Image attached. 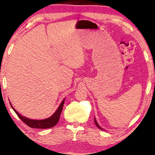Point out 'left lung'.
<instances>
[{
	"label": "left lung",
	"mask_w": 155,
	"mask_h": 155,
	"mask_svg": "<svg viewBox=\"0 0 155 155\" xmlns=\"http://www.w3.org/2000/svg\"><path fill=\"white\" fill-rule=\"evenodd\" d=\"M94 123H95V124H96V125H97V126L98 127V128H100V129H103V128H102L100 126H99V125H98V123H97V120H96V119H95V118H94Z\"/></svg>",
	"instance_id": "left-lung-1"
}]
</instances>
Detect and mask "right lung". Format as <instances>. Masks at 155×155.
I'll return each mask as SVG.
<instances>
[{"instance_id":"1","label":"right lung","mask_w":155,"mask_h":155,"mask_svg":"<svg viewBox=\"0 0 155 155\" xmlns=\"http://www.w3.org/2000/svg\"><path fill=\"white\" fill-rule=\"evenodd\" d=\"M64 100L65 99L64 98V100L62 101V103H61L60 106L57 108V110L55 111V113L52 114L51 117L43 120H32L30 119V118H26L25 117L21 116V114H20L18 112L13 108L11 102H9V103L11 107L12 108V109L15 110L16 114H17V116L21 118L22 121H23V123H25L26 124L28 125L29 127L35 128H48L54 127L58 122L59 118H60L62 110V107H63Z\"/></svg>"}]
</instances>
